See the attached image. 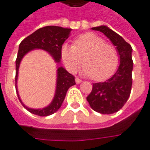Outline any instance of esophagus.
Masks as SVG:
<instances>
[{"label": "esophagus", "mask_w": 150, "mask_h": 150, "mask_svg": "<svg viewBox=\"0 0 150 150\" xmlns=\"http://www.w3.org/2000/svg\"><path fill=\"white\" fill-rule=\"evenodd\" d=\"M82 82V80L79 78H75V83H80Z\"/></svg>", "instance_id": "1"}]
</instances>
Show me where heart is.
Instances as JSON below:
<instances>
[{
	"label": "heart",
	"instance_id": "b5f03b06",
	"mask_svg": "<svg viewBox=\"0 0 150 150\" xmlns=\"http://www.w3.org/2000/svg\"><path fill=\"white\" fill-rule=\"evenodd\" d=\"M61 57L71 72L76 71L83 62V73L95 81H103L111 77L119 63L116 47L93 33L79 35L74 46L62 45Z\"/></svg>",
	"mask_w": 150,
	"mask_h": 150
}]
</instances>
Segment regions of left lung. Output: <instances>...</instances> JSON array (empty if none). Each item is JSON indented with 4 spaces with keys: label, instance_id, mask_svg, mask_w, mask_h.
<instances>
[{
    "label": "left lung",
    "instance_id": "8db88e82",
    "mask_svg": "<svg viewBox=\"0 0 150 150\" xmlns=\"http://www.w3.org/2000/svg\"><path fill=\"white\" fill-rule=\"evenodd\" d=\"M107 36L120 55V66L114 75L105 82L92 84V90L87 100L91 108L101 114L116 112L125 105L131 92L132 80V47L119 34L105 25L93 27Z\"/></svg>",
    "mask_w": 150,
    "mask_h": 150
}]
</instances>
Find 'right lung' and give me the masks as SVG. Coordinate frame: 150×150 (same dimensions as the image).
<instances>
[{"label": "right lung", "mask_w": 150, "mask_h": 150, "mask_svg": "<svg viewBox=\"0 0 150 150\" xmlns=\"http://www.w3.org/2000/svg\"><path fill=\"white\" fill-rule=\"evenodd\" d=\"M71 29L62 28L55 25H49L40 28L33 34L29 35L24 40L21 41L19 45L18 56L16 59V91L18 99L21 101V104L25 108H26L30 112L40 116H50L53 113L56 112L61 107L62 102L65 99L67 91L71 86L75 84V76L70 74L65 69L60 67L58 68L57 75V86H56L55 96L53 101L49 106L42 109H33L29 108L21 102L17 90V79H18V68L21 60L23 56L30 51L31 50L42 49L49 52L56 62H60L61 59V48L66 39L69 37Z\"/></svg>", "instance_id": "1"}]
</instances>
